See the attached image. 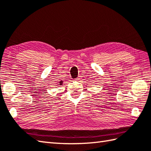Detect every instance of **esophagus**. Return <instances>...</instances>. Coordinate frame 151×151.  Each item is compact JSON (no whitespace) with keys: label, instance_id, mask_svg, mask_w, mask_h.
Segmentation results:
<instances>
[{"label":"esophagus","instance_id":"34e87169","mask_svg":"<svg viewBox=\"0 0 151 151\" xmlns=\"http://www.w3.org/2000/svg\"><path fill=\"white\" fill-rule=\"evenodd\" d=\"M81 76H79L77 78H76V81H80V80H81Z\"/></svg>","mask_w":151,"mask_h":151}]
</instances>
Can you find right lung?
<instances>
[{
  "mask_svg": "<svg viewBox=\"0 0 151 151\" xmlns=\"http://www.w3.org/2000/svg\"><path fill=\"white\" fill-rule=\"evenodd\" d=\"M62 84H63V82L62 81H60V85H62Z\"/></svg>",
  "mask_w": 151,
  "mask_h": 151,
  "instance_id": "right-lung-1",
  "label": "right lung"
}]
</instances>
